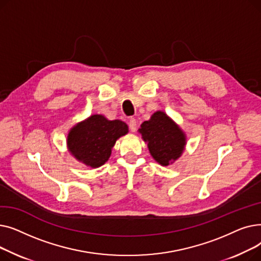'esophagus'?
Instances as JSON below:
<instances>
[{
    "instance_id": "34e87169",
    "label": "esophagus",
    "mask_w": 261,
    "mask_h": 261,
    "mask_svg": "<svg viewBox=\"0 0 261 261\" xmlns=\"http://www.w3.org/2000/svg\"><path fill=\"white\" fill-rule=\"evenodd\" d=\"M136 125H138V123H136V119L135 118H130V120H129V128H130L131 132H135L136 131Z\"/></svg>"
}]
</instances>
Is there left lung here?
Wrapping results in <instances>:
<instances>
[{"label":"left lung","instance_id":"left-lung-1","mask_svg":"<svg viewBox=\"0 0 261 261\" xmlns=\"http://www.w3.org/2000/svg\"><path fill=\"white\" fill-rule=\"evenodd\" d=\"M140 133L148 143L149 151L163 166L176 160L183 152L185 135L164 112H155L142 123Z\"/></svg>","mask_w":261,"mask_h":261}]
</instances>
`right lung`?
I'll return each mask as SVG.
<instances>
[{"mask_svg":"<svg viewBox=\"0 0 261 261\" xmlns=\"http://www.w3.org/2000/svg\"><path fill=\"white\" fill-rule=\"evenodd\" d=\"M127 133L126 122L118 119L108 120L105 116L96 114L70 131L67 145L78 161L96 168L109 160L116 140Z\"/></svg>","mask_w":261,"mask_h":261,"instance_id":"obj_1","label":"right lung"}]
</instances>
